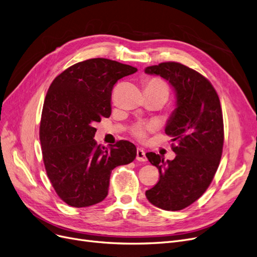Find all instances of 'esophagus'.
Masks as SVG:
<instances>
[{"mask_svg": "<svg viewBox=\"0 0 257 257\" xmlns=\"http://www.w3.org/2000/svg\"><path fill=\"white\" fill-rule=\"evenodd\" d=\"M137 160L142 161V162H145V161H147L144 149H142V148L137 149Z\"/></svg>", "mask_w": 257, "mask_h": 257, "instance_id": "obj_1", "label": "esophagus"}]
</instances>
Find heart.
I'll return each mask as SVG.
<instances>
[{
	"label": "heart",
	"mask_w": 257,
	"mask_h": 257,
	"mask_svg": "<svg viewBox=\"0 0 257 257\" xmlns=\"http://www.w3.org/2000/svg\"><path fill=\"white\" fill-rule=\"evenodd\" d=\"M145 90H155V91H160L163 92L165 94H167L168 96V85L166 84V82L158 77H151L146 79L145 81ZM157 123L154 121H149V122H139L137 125H135L132 127L131 131L132 135L135 137H137L140 140H144L146 138V134L147 131L150 130H155L157 129Z\"/></svg>",
	"instance_id": "obj_1"
}]
</instances>
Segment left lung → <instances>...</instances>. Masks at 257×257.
Returning a JSON list of instances; mask_svg holds the SVG:
<instances>
[{
  "label": "left lung",
  "mask_w": 257,
  "mask_h": 257,
  "mask_svg": "<svg viewBox=\"0 0 257 257\" xmlns=\"http://www.w3.org/2000/svg\"><path fill=\"white\" fill-rule=\"evenodd\" d=\"M160 75L177 93V108L165 132L173 138V161L147 153L160 173L158 183L146 191L150 203L165 211H180L198 200L212 183L222 155L224 131L220 100L203 75L175 61L145 69Z\"/></svg>",
  "instance_id": "left-lung-1"
}]
</instances>
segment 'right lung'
I'll return each instance as SVG.
<instances>
[{"mask_svg": "<svg viewBox=\"0 0 257 257\" xmlns=\"http://www.w3.org/2000/svg\"><path fill=\"white\" fill-rule=\"evenodd\" d=\"M137 71L128 64L93 58L71 65L51 83L39 137L46 175L66 204L85 207L102 201L112 169L136 159L137 148L129 141L104 148L93 138L94 123L111 114L114 84Z\"/></svg>", "mask_w": 257, "mask_h": 257, "instance_id": "add662e5", "label": "right lung"}]
</instances>
